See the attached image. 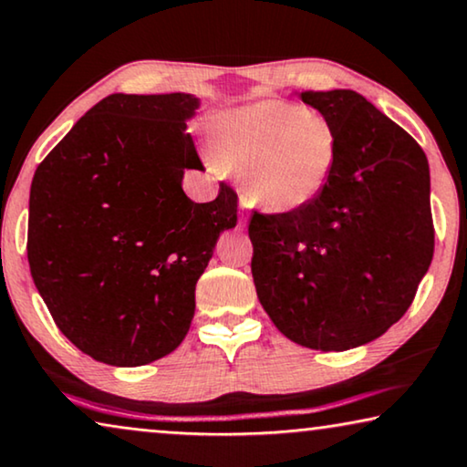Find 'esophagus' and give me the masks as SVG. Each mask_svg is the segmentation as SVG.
I'll return each instance as SVG.
<instances>
[{"label": "esophagus", "mask_w": 467, "mask_h": 467, "mask_svg": "<svg viewBox=\"0 0 467 467\" xmlns=\"http://www.w3.org/2000/svg\"><path fill=\"white\" fill-rule=\"evenodd\" d=\"M238 225H240V227H244V225H246V214H244V208H242V214H240V219H238Z\"/></svg>", "instance_id": "obj_1"}]
</instances>
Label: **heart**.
I'll list each match as a JSON object with an SVG mask.
<instances>
[{"label":"heart","instance_id":"b5f03b06","mask_svg":"<svg viewBox=\"0 0 467 467\" xmlns=\"http://www.w3.org/2000/svg\"><path fill=\"white\" fill-rule=\"evenodd\" d=\"M214 142L223 168L242 174L246 200L274 214L315 202L334 176L340 150L327 117L276 99L225 114Z\"/></svg>","mask_w":467,"mask_h":467}]
</instances>
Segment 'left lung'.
Wrapping results in <instances>:
<instances>
[{
    "label": "left lung",
    "instance_id": "left-lung-1",
    "mask_svg": "<svg viewBox=\"0 0 467 467\" xmlns=\"http://www.w3.org/2000/svg\"><path fill=\"white\" fill-rule=\"evenodd\" d=\"M299 99L336 127V171L306 208L253 214L254 289L291 342L348 350L398 323L430 270V163L359 93L304 91Z\"/></svg>",
    "mask_w": 467,
    "mask_h": 467
}]
</instances>
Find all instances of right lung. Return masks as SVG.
Instances as JSON below:
<instances>
[{
	"label": "right lung",
	"mask_w": 467,
	"mask_h": 467,
	"mask_svg": "<svg viewBox=\"0 0 467 467\" xmlns=\"http://www.w3.org/2000/svg\"><path fill=\"white\" fill-rule=\"evenodd\" d=\"M191 93H114L95 104L37 165L29 193L31 276L61 334L119 368L181 347L195 285L219 235L235 227L238 195L182 191L202 170L187 120Z\"/></svg>",
	"instance_id": "1"
}]
</instances>
